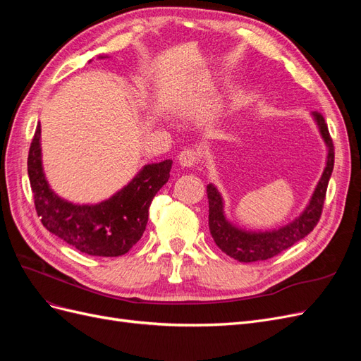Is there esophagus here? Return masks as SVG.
<instances>
[{"label": "esophagus", "instance_id": "obj_1", "mask_svg": "<svg viewBox=\"0 0 361 361\" xmlns=\"http://www.w3.org/2000/svg\"><path fill=\"white\" fill-rule=\"evenodd\" d=\"M178 159H179V164L183 169H192V167H195V164L200 161L199 154L194 149L182 150L179 157H178Z\"/></svg>", "mask_w": 361, "mask_h": 361}]
</instances>
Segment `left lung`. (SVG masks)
Here are the masks:
<instances>
[{"mask_svg":"<svg viewBox=\"0 0 361 361\" xmlns=\"http://www.w3.org/2000/svg\"><path fill=\"white\" fill-rule=\"evenodd\" d=\"M313 117L319 126V133L325 141L326 149H329V155H326V166L318 185H316L310 203L297 220L269 232L241 231V228L235 227L226 220L220 192L212 183L207 185L206 191L207 200H209V231L215 244L227 256L239 262H245V264L271 259L281 253L283 250H288L295 243H298L304 236H307L314 226L318 224L322 214L326 187H329V180L334 167V146L324 116L314 111Z\"/></svg>","mask_w":361,"mask_h":361,"instance_id":"left-lung-1","label":"left lung"}]
</instances>
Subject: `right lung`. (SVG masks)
<instances>
[{
  "label": "right lung",
  "mask_w": 361,
  "mask_h": 361,
  "mask_svg": "<svg viewBox=\"0 0 361 361\" xmlns=\"http://www.w3.org/2000/svg\"><path fill=\"white\" fill-rule=\"evenodd\" d=\"M171 159L145 166L125 188L97 204H73L52 192L42 169L40 125L28 152V178L36 212L47 231L80 250L102 257L122 256L146 231L149 207L167 183Z\"/></svg>",
  "instance_id": "right-lung-1"
}]
</instances>
